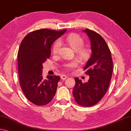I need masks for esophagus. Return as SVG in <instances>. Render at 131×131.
<instances>
[{
    "label": "esophagus",
    "mask_w": 131,
    "mask_h": 131,
    "mask_svg": "<svg viewBox=\"0 0 131 131\" xmlns=\"http://www.w3.org/2000/svg\"><path fill=\"white\" fill-rule=\"evenodd\" d=\"M61 78L62 80H65L66 79H67V76H66V75H65V74H63V75H62L61 76Z\"/></svg>",
    "instance_id": "esophagus-1"
}]
</instances>
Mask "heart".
Segmentation results:
<instances>
[{
  "mask_svg": "<svg viewBox=\"0 0 131 131\" xmlns=\"http://www.w3.org/2000/svg\"><path fill=\"white\" fill-rule=\"evenodd\" d=\"M65 40L74 51L78 52V55L82 59H86L89 56V50L86 48H83L84 43L83 39L79 35L72 33L66 37ZM61 46V42L58 39L53 43L52 51L53 54H58ZM78 66V62L72 61L64 64V67L67 69H70Z\"/></svg>",
  "mask_w": 131,
  "mask_h": 131,
  "instance_id": "obj_1",
  "label": "heart"
}]
</instances>
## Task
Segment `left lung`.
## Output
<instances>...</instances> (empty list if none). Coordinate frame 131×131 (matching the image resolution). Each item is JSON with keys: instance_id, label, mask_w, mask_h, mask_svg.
<instances>
[{"instance_id": "1", "label": "left lung", "mask_w": 131, "mask_h": 131, "mask_svg": "<svg viewBox=\"0 0 131 131\" xmlns=\"http://www.w3.org/2000/svg\"><path fill=\"white\" fill-rule=\"evenodd\" d=\"M91 41L92 55L87 62L84 70L89 75V81L82 83L75 78L76 84L73 95L76 103L83 107L96 104L107 92L113 74V62L111 51L100 35L86 28L84 30Z\"/></svg>"}]
</instances>
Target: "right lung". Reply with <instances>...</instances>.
Segmentation results:
<instances>
[{
	"mask_svg": "<svg viewBox=\"0 0 131 131\" xmlns=\"http://www.w3.org/2000/svg\"><path fill=\"white\" fill-rule=\"evenodd\" d=\"M66 31L37 30L21 42L17 54L20 85L26 98L35 105H47L57 92L60 77L48 75L44 79L42 64L50 57L52 44Z\"/></svg>",
	"mask_w": 131,
	"mask_h": 131,
	"instance_id": "add662e5",
	"label": "right lung"
}]
</instances>
